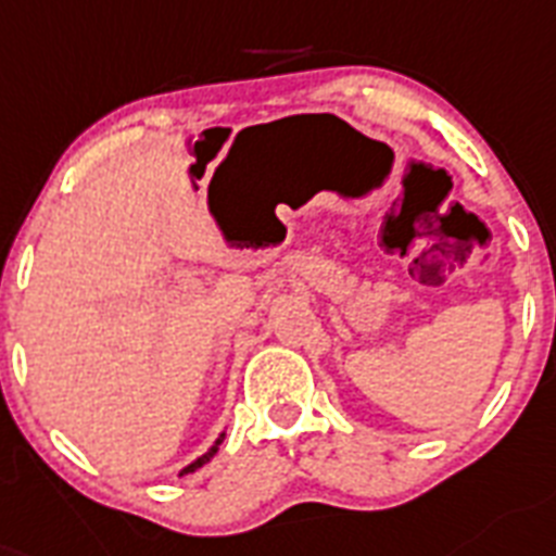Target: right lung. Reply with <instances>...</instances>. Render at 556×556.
Masks as SVG:
<instances>
[{
  "mask_svg": "<svg viewBox=\"0 0 556 556\" xmlns=\"http://www.w3.org/2000/svg\"><path fill=\"white\" fill-rule=\"evenodd\" d=\"M223 438H226V435H220V438H217V444H214V446H212V450H208V452H206V455H203V458H198V460H194V464H189V466H186V469H184V472H180V475H189V472H194V469H200V466L206 464V460H208V458H212L214 452H217V446H220V441H223Z\"/></svg>",
  "mask_w": 556,
  "mask_h": 556,
  "instance_id": "add662e5",
  "label": "right lung"
}]
</instances>
